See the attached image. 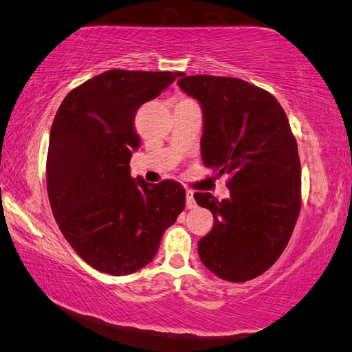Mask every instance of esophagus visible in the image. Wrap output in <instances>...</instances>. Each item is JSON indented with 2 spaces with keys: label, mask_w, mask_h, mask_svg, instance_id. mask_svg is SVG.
I'll list each match as a JSON object with an SVG mask.
<instances>
[{
  "label": "esophagus",
  "mask_w": 352,
  "mask_h": 352,
  "mask_svg": "<svg viewBox=\"0 0 352 352\" xmlns=\"http://www.w3.org/2000/svg\"><path fill=\"white\" fill-rule=\"evenodd\" d=\"M186 204H187V208L196 207V201L193 198V190H187L186 192Z\"/></svg>",
  "instance_id": "34e87169"
}]
</instances>
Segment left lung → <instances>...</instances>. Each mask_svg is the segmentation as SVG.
I'll use <instances>...</instances> for the list:
<instances>
[{
	"instance_id": "obj_1",
	"label": "left lung",
	"mask_w": 352,
	"mask_h": 352,
	"mask_svg": "<svg viewBox=\"0 0 352 352\" xmlns=\"http://www.w3.org/2000/svg\"><path fill=\"white\" fill-rule=\"evenodd\" d=\"M181 77L179 88L202 108L204 165L218 176L229 175V199L195 193L213 214V229L198 243L199 258L219 278L249 281L278 260L298 219L297 140L267 91L235 77Z\"/></svg>"
}]
</instances>
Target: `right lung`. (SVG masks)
<instances>
[{"label":"right lung","instance_id":"right-lung-1","mask_svg":"<svg viewBox=\"0 0 352 352\" xmlns=\"http://www.w3.org/2000/svg\"><path fill=\"white\" fill-rule=\"evenodd\" d=\"M181 72L111 69L77 86L61 102L49 135L47 195L71 248L100 272H138L186 207L175 181L131 177L140 145L134 117Z\"/></svg>","mask_w":352,"mask_h":352}]
</instances>
